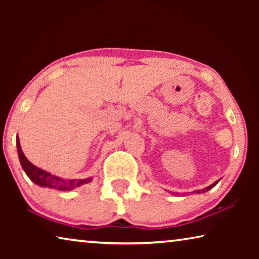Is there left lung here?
Returning a JSON list of instances; mask_svg holds the SVG:
<instances>
[{
  "label": "left lung",
  "instance_id": "8db88e82",
  "mask_svg": "<svg viewBox=\"0 0 259 259\" xmlns=\"http://www.w3.org/2000/svg\"><path fill=\"white\" fill-rule=\"evenodd\" d=\"M219 181H217V182H214L213 184H211V185H209L208 187H205V188H203V190H198V191H195L196 193H198V194H200V193H204V192H207V191H209V190H211V188L214 186V185H216V184L218 183Z\"/></svg>",
  "mask_w": 259,
  "mask_h": 259
}]
</instances>
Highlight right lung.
Segmentation results:
<instances>
[{
	"instance_id": "right-lung-1",
	"label": "right lung",
	"mask_w": 259,
	"mask_h": 259,
	"mask_svg": "<svg viewBox=\"0 0 259 259\" xmlns=\"http://www.w3.org/2000/svg\"><path fill=\"white\" fill-rule=\"evenodd\" d=\"M17 142V150H18V156L20 164L23 166L24 171L27 175L28 178L33 183L36 184L38 186L42 187H49V188H56V190L59 191H71L74 190L81 185H84V184L90 183L93 181V178H85V179H64L60 178L56 175H52L50 172L46 171L41 168H37L36 165H34L32 162L27 160V157L21 151L20 147V142L19 137L16 138Z\"/></svg>"
}]
</instances>
